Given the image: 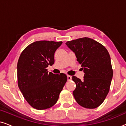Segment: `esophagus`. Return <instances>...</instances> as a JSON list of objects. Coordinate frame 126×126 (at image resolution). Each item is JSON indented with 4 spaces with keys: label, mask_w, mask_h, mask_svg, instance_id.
I'll return each instance as SVG.
<instances>
[{
    "label": "esophagus",
    "mask_w": 126,
    "mask_h": 126,
    "mask_svg": "<svg viewBox=\"0 0 126 126\" xmlns=\"http://www.w3.org/2000/svg\"><path fill=\"white\" fill-rule=\"evenodd\" d=\"M67 79H68V81L71 80H72V76H71L68 75V76H67Z\"/></svg>",
    "instance_id": "34e87169"
}]
</instances>
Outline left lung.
Here are the masks:
<instances>
[{
	"label": "left lung",
	"mask_w": 126,
	"mask_h": 126,
	"mask_svg": "<svg viewBox=\"0 0 126 126\" xmlns=\"http://www.w3.org/2000/svg\"><path fill=\"white\" fill-rule=\"evenodd\" d=\"M66 45L75 54L84 73L82 81L72 77L76 85L74 97L84 108H97L108 94L113 76L109 53L101 44L87 37L68 41Z\"/></svg>",
	"instance_id": "obj_1"
}]
</instances>
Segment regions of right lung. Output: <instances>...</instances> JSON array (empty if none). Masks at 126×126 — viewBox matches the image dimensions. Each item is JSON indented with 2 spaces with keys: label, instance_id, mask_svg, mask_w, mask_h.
I'll use <instances>...</instances> for the list:
<instances>
[{
  "label": "right lung",
  "instance_id": "right-lung-1",
  "mask_svg": "<svg viewBox=\"0 0 126 126\" xmlns=\"http://www.w3.org/2000/svg\"><path fill=\"white\" fill-rule=\"evenodd\" d=\"M63 42L39 41L24 49L17 64L18 87L32 107L42 110L57 101L67 81L64 73H48L46 68L54 63V53Z\"/></svg>",
  "mask_w": 126,
  "mask_h": 126
}]
</instances>
